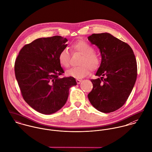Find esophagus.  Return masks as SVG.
Instances as JSON below:
<instances>
[{"label": "esophagus", "instance_id": "1", "mask_svg": "<svg viewBox=\"0 0 152 152\" xmlns=\"http://www.w3.org/2000/svg\"><path fill=\"white\" fill-rule=\"evenodd\" d=\"M76 81H77V83L78 84H80L81 83L82 81L80 80H78V79H77V80H76Z\"/></svg>", "mask_w": 152, "mask_h": 152}]
</instances>
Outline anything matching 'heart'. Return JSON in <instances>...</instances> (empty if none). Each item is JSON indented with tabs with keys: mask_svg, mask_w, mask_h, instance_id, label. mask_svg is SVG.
I'll use <instances>...</instances> for the list:
<instances>
[{
	"mask_svg": "<svg viewBox=\"0 0 152 152\" xmlns=\"http://www.w3.org/2000/svg\"><path fill=\"white\" fill-rule=\"evenodd\" d=\"M74 52H78L83 55L79 65L66 71V74L68 77L77 79H81L88 75L91 71H95L100 64L99 57L94 53V48L87 42L80 40L71 45ZM70 55L67 49L62 50L58 56L60 65L64 68L69 65Z\"/></svg>",
	"mask_w": 152,
	"mask_h": 152,
	"instance_id": "b5f03b06",
	"label": "heart"
}]
</instances>
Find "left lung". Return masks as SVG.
Here are the masks:
<instances>
[{
    "mask_svg": "<svg viewBox=\"0 0 152 152\" xmlns=\"http://www.w3.org/2000/svg\"><path fill=\"white\" fill-rule=\"evenodd\" d=\"M100 50L102 60L88 98L98 110L109 113L121 108L128 99L137 77V63L128 44L108 33L88 37Z\"/></svg>",
    "mask_w": 152,
    "mask_h": 152,
    "instance_id": "1",
    "label": "left lung"
}]
</instances>
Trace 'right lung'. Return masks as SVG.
Here are the masks:
<instances>
[{
    "label": "right lung",
    "mask_w": 152,
    "mask_h": 152,
    "mask_svg": "<svg viewBox=\"0 0 152 152\" xmlns=\"http://www.w3.org/2000/svg\"><path fill=\"white\" fill-rule=\"evenodd\" d=\"M68 40L60 36L37 39L25 45L15 61V76L24 100L36 111L50 115L66 103L73 77L60 78L64 71L58 56Z\"/></svg>",
    "instance_id": "obj_1"
}]
</instances>
